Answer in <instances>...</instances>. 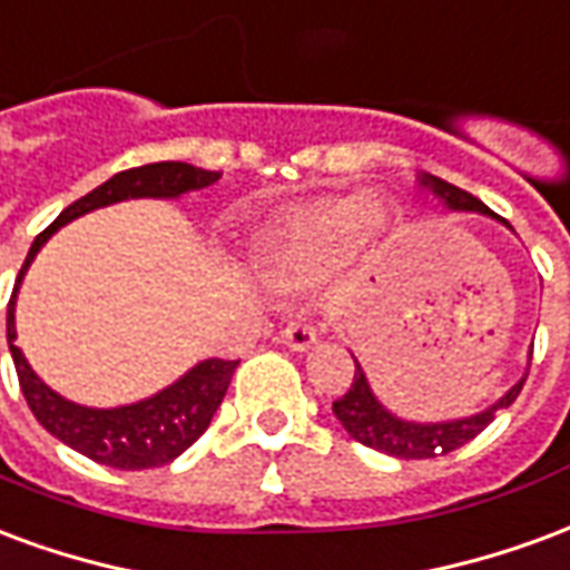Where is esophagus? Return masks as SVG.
<instances>
[{"mask_svg":"<svg viewBox=\"0 0 570 570\" xmlns=\"http://www.w3.org/2000/svg\"><path fill=\"white\" fill-rule=\"evenodd\" d=\"M282 340H285L294 352H306V348H313L315 343H318V331H315L309 322H291V325L282 331Z\"/></svg>","mask_w":570,"mask_h":570,"instance_id":"34e87169","label":"esophagus"}]
</instances>
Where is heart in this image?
Wrapping results in <instances>:
<instances>
[{"label": "heart", "instance_id": "1", "mask_svg": "<svg viewBox=\"0 0 570 570\" xmlns=\"http://www.w3.org/2000/svg\"><path fill=\"white\" fill-rule=\"evenodd\" d=\"M397 230L389 203L364 190L331 194L297 203L257 227L248 245L252 269L273 288H301L313 282L355 243H382Z\"/></svg>", "mask_w": 570, "mask_h": 570}]
</instances>
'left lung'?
I'll use <instances>...</instances> for the list:
<instances>
[{
    "instance_id": "obj_1",
    "label": "left lung",
    "mask_w": 570,
    "mask_h": 570,
    "mask_svg": "<svg viewBox=\"0 0 570 570\" xmlns=\"http://www.w3.org/2000/svg\"><path fill=\"white\" fill-rule=\"evenodd\" d=\"M419 181L425 185L434 197H440L450 209L455 212H483L489 218H498L495 212L489 209L485 203L468 194V190L455 188L450 181H443L438 176H428L422 173ZM510 227V224H507ZM525 385V376L510 389V392L495 401L492 406H485L483 413L468 419H452V422H406V419H397L394 413H389L385 406L380 404V397L373 394L371 382L361 371V364L355 361V380L348 385V392L343 397L334 401V416L340 419V425L346 428L352 438L371 446V450H380L385 455H394V459H434V455H446V452L459 450L468 440H473L485 425H492V419L498 416V410H507L513 404Z\"/></svg>"
}]
</instances>
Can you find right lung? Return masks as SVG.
<instances>
[{"label":"right lung","mask_w":570,"mask_h":570,"mask_svg":"<svg viewBox=\"0 0 570 570\" xmlns=\"http://www.w3.org/2000/svg\"><path fill=\"white\" fill-rule=\"evenodd\" d=\"M218 178H222V173L178 164V160L124 169L118 176H111L109 181H102L99 188L90 190L87 197L75 199L72 206H66L53 218L51 227L36 236V243L29 248L23 267H20L14 294H11V303H8V348H11V358H14V367H18L20 392H23L32 416L39 419L45 431H51L60 443L72 446L75 452H81L87 459L99 461V464H109V468H118V471H145V468H160V464H169L173 459H178L209 428L239 361H199L197 367H190L181 380L166 385L164 392L127 406L97 410V406H81L75 401H66L63 394L48 389L36 376V371L29 367V361L23 358V352L14 343L18 340L14 301H18L23 273L36 261L41 245L48 243L63 224L81 218L87 212L102 209V206H111V203H120V199H176L181 194H188V190L209 188Z\"/></svg>","instance_id":"1"}]
</instances>
